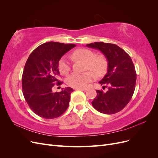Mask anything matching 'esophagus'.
<instances>
[{"instance_id":"34e87169","label":"esophagus","mask_w":158,"mask_h":158,"mask_svg":"<svg viewBox=\"0 0 158 158\" xmlns=\"http://www.w3.org/2000/svg\"><path fill=\"white\" fill-rule=\"evenodd\" d=\"M76 89H80V90L83 91V92H85V91L87 90V88H77Z\"/></svg>"}]
</instances>
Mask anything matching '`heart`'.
Instances as JSON below:
<instances>
[{
  "label": "heart",
  "mask_w": 158,
  "mask_h": 158,
  "mask_svg": "<svg viewBox=\"0 0 158 158\" xmlns=\"http://www.w3.org/2000/svg\"><path fill=\"white\" fill-rule=\"evenodd\" d=\"M72 59L80 60L86 63L85 70L87 71L83 73H74L69 75L66 82L70 86L75 88H82L86 86L87 84L92 82L94 78V74L101 77L106 74L108 69V60L104 55H97L92 50L87 49H79L74 51L71 55ZM58 69L60 73L63 74H68L70 70V64L69 59L63 56L60 59L58 64Z\"/></svg>",
  "instance_id": "1"
}]
</instances>
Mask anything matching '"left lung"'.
I'll return each mask as SVG.
<instances>
[{
  "instance_id": "left-lung-1",
  "label": "left lung",
  "mask_w": 158,
  "mask_h": 158,
  "mask_svg": "<svg viewBox=\"0 0 158 158\" xmlns=\"http://www.w3.org/2000/svg\"><path fill=\"white\" fill-rule=\"evenodd\" d=\"M86 46L101 51L108 60L107 73L99 82L103 89H107L96 90L93 107L104 114L121 111L131 101L135 89L136 73L131 56L115 44L95 42Z\"/></svg>"
}]
</instances>
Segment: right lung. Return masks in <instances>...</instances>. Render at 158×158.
<instances>
[{
	"label": "right lung",
	"mask_w": 158,
	"mask_h": 158,
	"mask_svg": "<svg viewBox=\"0 0 158 158\" xmlns=\"http://www.w3.org/2000/svg\"><path fill=\"white\" fill-rule=\"evenodd\" d=\"M74 44L50 41L37 47L28 57L23 69L22 85L23 95L30 108L38 116L45 118L59 117L67 109L71 88L53 93L52 87L63 82L57 79L58 64Z\"/></svg>",
	"instance_id": "1"
}]
</instances>
